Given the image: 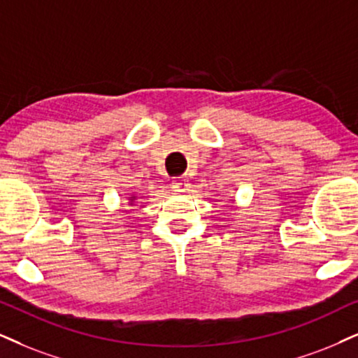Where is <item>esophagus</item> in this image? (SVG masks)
I'll use <instances>...</instances> for the list:
<instances>
[{
  "instance_id": "esophagus-1",
  "label": "esophagus",
  "mask_w": 358,
  "mask_h": 358,
  "mask_svg": "<svg viewBox=\"0 0 358 358\" xmlns=\"http://www.w3.org/2000/svg\"><path fill=\"white\" fill-rule=\"evenodd\" d=\"M172 189L178 192H187L189 191V180L186 178H176L172 180Z\"/></svg>"
}]
</instances>
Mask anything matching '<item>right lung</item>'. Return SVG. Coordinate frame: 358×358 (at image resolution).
<instances>
[{"mask_svg":"<svg viewBox=\"0 0 358 358\" xmlns=\"http://www.w3.org/2000/svg\"><path fill=\"white\" fill-rule=\"evenodd\" d=\"M131 201H132V199H131ZM131 204H132V202H131Z\"/></svg>","mask_w":358,"mask_h":358,"instance_id":"right-lung-1","label":"right lung"}]
</instances>
